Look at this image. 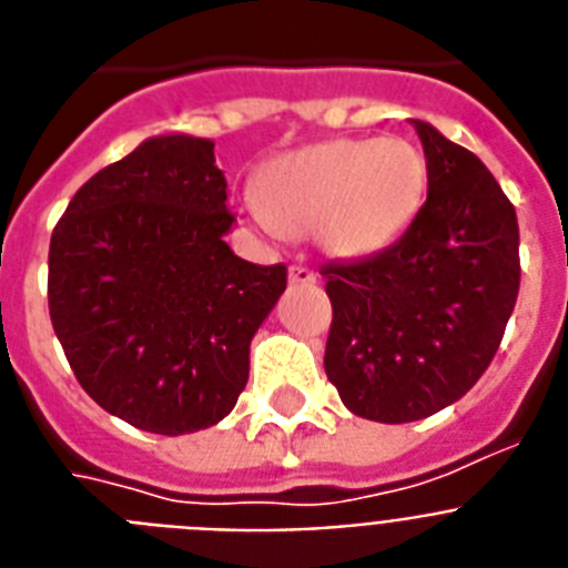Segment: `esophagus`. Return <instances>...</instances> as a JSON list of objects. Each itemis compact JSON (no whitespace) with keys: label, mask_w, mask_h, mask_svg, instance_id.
Masks as SVG:
<instances>
[{"label":"esophagus","mask_w":568,"mask_h":568,"mask_svg":"<svg viewBox=\"0 0 568 568\" xmlns=\"http://www.w3.org/2000/svg\"><path fill=\"white\" fill-rule=\"evenodd\" d=\"M288 283H292V285H314V283H317V274H314L312 268H306V265H292V271H288Z\"/></svg>","instance_id":"obj_1"}]
</instances>
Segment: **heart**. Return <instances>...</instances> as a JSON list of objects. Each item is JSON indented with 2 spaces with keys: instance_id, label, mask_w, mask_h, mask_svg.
<instances>
[{
  "instance_id": "obj_1",
  "label": "heart",
  "mask_w": 568,
  "mask_h": 568,
  "mask_svg": "<svg viewBox=\"0 0 568 568\" xmlns=\"http://www.w3.org/2000/svg\"><path fill=\"white\" fill-rule=\"evenodd\" d=\"M427 161L404 138H335L265 161L256 213L283 233L317 231L335 256L393 245L422 211Z\"/></svg>"
}]
</instances>
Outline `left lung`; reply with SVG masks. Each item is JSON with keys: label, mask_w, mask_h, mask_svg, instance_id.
Here are the masks:
<instances>
[{"label": "left lung", "mask_w": 568, "mask_h": 568, "mask_svg": "<svg viewBox=\"0 0 568 568\" xmlns=\"http://www.w3.org/2000/svg\"><path fill=\"white\" fill-rule=\"evenodd\" d=\"M427 202L404 236L321 271L332 300L328 381L361 418H427L483 378L519 292L514 204L465 146L413 121Z\"/></svg>", "instance_id": "8db88e82"}]
</instances>
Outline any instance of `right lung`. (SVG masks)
<instances>
[{
	"label": "right lung",
	"mask_w": 568,
	"mask_h": 568,
	"mask_svg": "<svg viewBox=\"0 0 568 568\" xmlns=\"http://www.w3.org/2000/svg\"><path fill=\"white\" fill-rule=\"evenodd\" d=\"M213 141L155 135L85 181L51 233L49 312L80 387L161 436L213 427L247 384L285 265L233 254Z\"/></svg>",
	"instance_id": "right-lung-1"
}]
</instances>
